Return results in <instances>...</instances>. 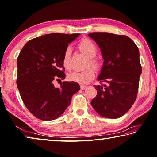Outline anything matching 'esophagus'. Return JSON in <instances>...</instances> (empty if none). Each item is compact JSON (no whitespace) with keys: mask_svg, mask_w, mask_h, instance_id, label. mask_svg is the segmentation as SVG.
I'll use <instances>...</instances> for the list:
<instances>
[{"mask_svg":"<svg viewBox=\"0 0 157 157\" xmlns=\"http://www.w3.org/2000/svg\"><path fill=\"white\" fill-rule=\"evenodd\" d=\"M86 88V86H85V85H81L80 86V89L81 90H85V89Z\"/></svg>","mask_w":157,"mask_h":157,"instance_id":"obj_1","label":"esophagus"}]
</instances>
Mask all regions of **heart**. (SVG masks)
<instances>
[{
    "instance_id": "obj_1",
    "label": "heart",
    "mask_w": 157,
    "mask_h": 157,
    "mask_svg": "<svg viewBox=\"0 0 157 157\" xmlns=\"http://www.w3.org/2000/svg\"><path fill=\"white\" fill-rule=\"evenodd\" d=\"M79 48L82 52L90 58V63L95 68L99 67V62L97 59L94 58L97 53V47L92 41L89 39L82 40L79 44ZM71 55V48H67L65 49L62 59V64L65 69H70V58ZM95 72L92 67L87 68L82 71H74L68 74L67 79L71 82H74L81 85L87 84L94 78Z\"/></svg>"
}]
</instances>
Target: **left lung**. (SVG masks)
I'll use <instances>...</instances> for the list:
<instances>
[{"instance_id":"1","label":"left lung","mask_w":157,"mask_h":157,"mask_svg":"<svg viewBox=\"0 0 157 157\" xmlns=\"http://www.w3.org/2000/svg\"><path fill=\"white\" fill-rule=\"evenodd\" d=\"M99 46L104 63L95 85L97 95L91 105L105 118H118L129 111L136 99L142 67L139 49L125 35L108 32L88 34Z\"/></svg>"}]
</instances>
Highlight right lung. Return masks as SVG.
<instances>
[{
	"instance_id": "1",
	"label": "right lung",
	"mask_w": 157,
	"mask_h": 157,
	"mask_svg": "<svg viewBox=\"0 0 157 157\" xmlns=\"http://www.w3.org/2000/svg\"><path fill=\"white\" fill-rule=\"evenodd\" d=\"M79 34H48L27 41L17 60V86L25 106L42 121L58 118L79 90L78 83L63 82L56 88L53 81L64 79L62 59L68 44Z\"/></svg>"
}]
</instances>
